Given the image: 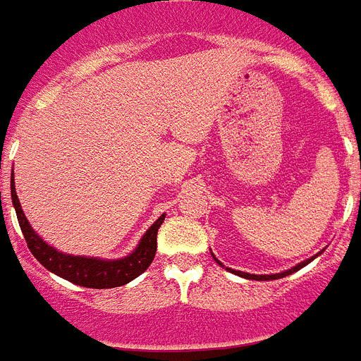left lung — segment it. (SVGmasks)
Returning a JSON list of instances; mask_svg holds the SVG:
<instances>
[{
    "instance_id": "obj_1",
    "label": "left lung",
    "mask_w": 361,
    "mask_h": 361,
    "mask_svg": "<svg viewBox=\"0 0 361 361\" xmlns=\"http://www.w3.org/2000/svg\"><path fill=\"white\" fill-rule=\"evenodd\" d=\"M319 256V254H317ZM215 257V256H213ZM312 259H315V256L310 257V259H306V262L298 263L297 267H293V269H289V271H283V272H278V274H248V272H241V271H233V269H228V271H231L233 274H237V276L241 278H248V280H278V278H283V276H289V274H293V272H297L298 269H302L304 265H307V263L312 262ZM215 262L221 265V262L215 257Z\"/></svg>"
}]
</instances>
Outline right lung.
Masks as SVG:
<instances>
[{
	"label": "right lung",
	"instance_id": "obj_1",
	"mask_svg": "<svg viewBox=\"0 0 361 361\" xmlns=\"http://www.w3.org/2000/svg\"><path fill=\"white\" fill-rule=\"evenodd\" d=\"M11 196H13V206L16 209L23 239L27 243L31 254L48 271L75 283V286L92 287V289L120 287L142 274L154 262L155 250H157V230L165 221V215H161L152 224L150 230L142 235L137 248L131 252L130 256L122 257V259H99V257L63 254V252L55 250L54 247H49L48 243L40 239V235L31 228L29 221L23 215L18 196H16V189H14V181H11Z\"/></svg>",
	"mask_w": 361,
	"mask_h": 361
}]
</instances>
